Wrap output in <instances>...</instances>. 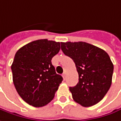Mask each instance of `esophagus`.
Wrapping results in <instances>:
<instances>
[{
	"label": "esophagus",
	"instance_id": "1",
	"mask_svg": "<svg viewBox=\"0 0 121 121\" xmlns=\"http://www.w3.org/2000/svg\"><path fill=\"white\" fill-rule=\"evenodd\" d=\"M66 72H64L63 74H62V77H63V78L65 80L66 79Z\"/></svg>",
	"mask_w": 121,
	"mask_h": 121
}]
</instances>
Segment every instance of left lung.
<instances>
[{
	"instance_id": "obj_1",
	"label": "left lung",
	"mask_w": 121,
	"mask_h": 121,
	"mask_svg": "<svg viewBox=\"0 0 121 121\" xmlns=\"http://www.w3.org/2000/svg\"><path fill=\"white\" fill-rule=\"evenodd\" d=\"M61 49L73 60L79 75L76 86L69 87L73 100L83 107L99 103L112 84L114 65L109 55L82 41L61 42Z\"/></svg>"
}]
</instances>
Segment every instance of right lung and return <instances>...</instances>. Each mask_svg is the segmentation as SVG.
Wrapping results in <instances>:
<instances>
[{"label":"right lung","instance_id":"right-lung-1","mask_svg":"<svg viewBox=\"0 0 121 121\" xmlns=\"http://www.w3.org/2000/svg\"><path fill=\"white\" fill-rule=\"evenodd\" d=\"M60 50V42L39 39L16 52L11 66L13 82L18 95L28 104L39 107L53 99L63 80L51 62Z\"/></svg>","mask_w":121,"mask_h":121}]
</instances>
